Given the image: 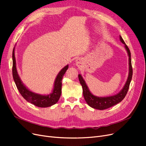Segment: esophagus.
Segmentation results:
<instances>
[{"label": "esophagus", "mask_w": 146, "mask_h": 146, "mask_svg": "<svg viewBox=\"0 0 146 146\" xmlns=\"http://www.w3.org/2000/svg\"><path fill=\"white\" fill-rule=\"evenodd\" d=\"M83 63V60L82 58H78L76 60V64L78 67H81L82 66Z\"/></svg>", "instance_id": "obj_1"}]
</instances>
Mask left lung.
Listing matches in <instances>:
<instances>
[{
	"label": "left lung",
	"instance_id": "1",
	"mask_svg": "<svg viewBox=\"0 0 146 146\" xmlns=\"http://www.w3.org/2000/svg\"><path fill=\"white\" fill-rule=\"evenodd\" d=\"M119 40L124 45V47L127 51V54L128 56V78L126 80L124 86L122 89L116 95L110 96H97L91 93L88 85H86L85 80L83 78L82 76L80 74H78V78L80 82V85L82 86L83 89V95L85 98L88 105L92 107V108L99 110H104L108 109L110 107L116 105L120 102H121L123 99L125 98V95L127 94V92L129 89L130 82L131 81L132 76H133V68L131 65V52L125 44L124 41L122 39L121 35H119Z\"/></svg>",
	"mask_w": 146,
	"mask_h": 146
}]
</instances>
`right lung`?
<instances>
[{"instance_id":"add662e5","label":"right lung","mask_w":146,"mask_h":146,"mask_svg":"<svg viewBox=\"0 0 146 146\" xmlns=\"http://www.w3.org/2000/svg\"><path fill=\"white\" fill-rule=\"evenodd\" d=\"M15 46L13 48L12 52V60H13V67H12V74L14 82L16 84L17 87L19 92V93L25 100L38 107L41 108H47L53 105L56 104L59 100L61 94V87H62L63 77L67 70L68 68V64L64 66L59 72L54 82L53 89L51 92L47 95H42L37 94L29 90L22 82L18 73L17 68L16 58L15 56Z\"/></svg>"}]
</instances>
